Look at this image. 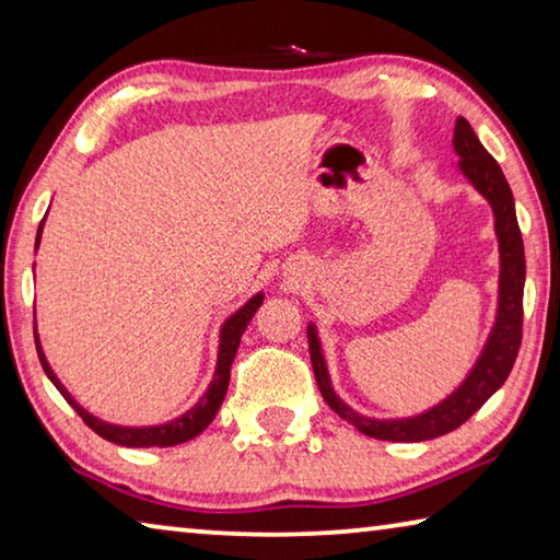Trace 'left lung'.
<instances>
[{
    "label": "left lung",
    "instance_id": "left-lung-1",
    "mask_svg": "<svg viewBox=\"0 0 560 560\" xmlns=\"http://www.w3.org/2000/svg\"><path fill=\"white\" fill-rule=\"evenodd\" d=\"M454 150H457L462 173L471 179V185L487 197L491 210L497 217V236L501 254V277H499V314L497 326L491 330L485 353L479 355L474 371L467 375L457 390L447 400L434 405L432 410L407 417V420H373L350 410L338 400L334 387L328 381L326 360L320 355V343L316 328L308 326V353L314 365L316 385L324 400L334 412L348 420L368 438L387 440V442H424L442 438L452 430H457L469 417L494 395L511 373L516 363L521 334H524V281H526V259H524V240L516 222L514 195L506 183L504 173L494 158L487 153V148L479 143L477 132L471 130L469 120L457 118L454 126Z\"/></svg>",
    "mask_w": 560,
    "mask_h": 560
}]
</instances>
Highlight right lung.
Masks as SVG:
<instances>
[{"label": "right lung", "instance_id": "right-lung-1", "mask_svg": "<svg viewBox=\"0 0 560 560\" xmlns=\"http://www.w3.org/2000/svg\"><path fill=\"white\" fill-rule=\"evenodd\" d=\"M39 236H42V226H39ZM39 236H36V246H39ZM261 293L257 296L249 299L244 303V306L236 311V314L226 320L222 326V340H220V355H217V371L210 387H207V393L202 395V400L197 402L192 410H187L183 417H177L173 422H165V424H158V428H118V424H108V422H101L98 417L89 415L83 410L81 405H75L71 400V395L63 390V385L56 381V375L51 373L49 363H46V358L42 353V346L39 340H36V353H39L42 360V368L44 373L49 375V381L59 387V393L66 397V402H69L75 412L81 415V420L89 424V428L98 434V438L108 440L113 444H120V447H173V444L179 442H187L200 434L207 424L214 420L217 410H220V405L226 395V387H230V371H232V360L236 355V348H240V340L246 324H249L254 311L261 306Z\"/></svg>", "mask_w": 560, "mask_h": 560}]
</instances>
